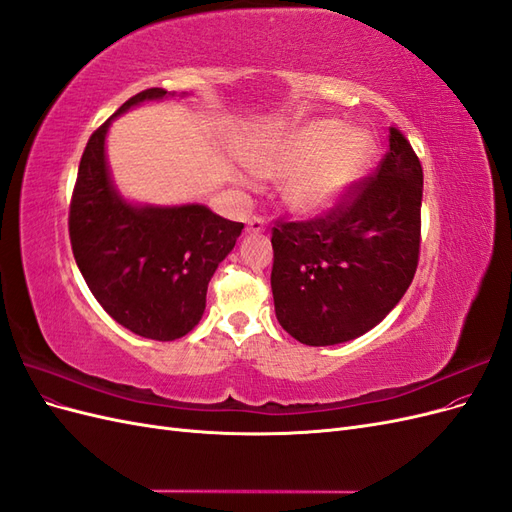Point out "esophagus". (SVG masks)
<instances>
[{"instance_id":"esophagus-1","label":"esophagus","mask_w":512,"mask_h":512,"mask_svg":"<svg viewBox=\"0 0 512 512\" xmlns=\"http://www.w3.org/2000/svg\"><path fill=\"white\" fill-rule=\"evenodd\" d=\"M267 228V222L258 218V215H254V218L247 220V232H265Z\"/></svg>"}]
</instances>
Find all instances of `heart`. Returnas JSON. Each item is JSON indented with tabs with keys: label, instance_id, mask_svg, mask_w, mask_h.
I'll use <instances>...</instances> for the list:
<instances>
[{
	"label": "heart",
	"instance_id": "heart-1",
	"mask_svg": "<svg viewBox=\"0 0 512 512\" xmlns=\"http://www.w3.org/2000/svg\"><path fill=\"white\" fill-rule=\"evenodd\" d=\"M367 132H348L342 121L316 119L258 147L250 166L262 179H288L284 198L292 211L316 215L331 209L361 181L374 160Z\"/></svg>",
	"mask_w": 512,
	"mask_h": 512
}]
</instances>
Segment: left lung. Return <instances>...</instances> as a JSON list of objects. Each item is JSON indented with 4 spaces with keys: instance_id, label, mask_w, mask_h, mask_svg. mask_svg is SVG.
Instances as JSON below:
<instances>
[{
    "instance_id": "8db88e82",
    "label": "left lung",
    "mask_w": 512,
    "mask_h": 512,
    "mask_svg": "<svg viewBox=\"0 0 512 512\" xmlns=\"http://www.w3.org/2000/svg\"><path fill=\"white\" fill-rule=\"evenodd\" d=\"M376 173L309 220H275V316L307 346H333L374 329L401 301L421 256L423 166L401 130Z\"/></svg>"
}]
</instances>
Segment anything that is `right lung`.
<instances>
[{"label": "right lung", "mask_w": 512, "mask_h": 512, "mask_svg": "<svg viewBox=\"0 0 512 512\" xmlns=\"http://www.w3.org/2000/svg\"><path fill=\"white\" fill-rule=\"evenodd\" d=\"M166 94L141 91L89 136L68 213L72 254L91 294L121 327L156 342L196 327L211 277L243 230L203 205L132 207L117 196L104 158L111 119Z\"/></svg>", "instance_id": "add662e5"}]
</instances>
